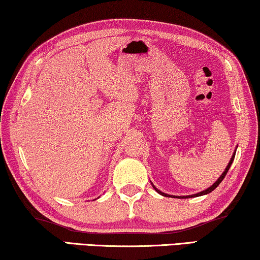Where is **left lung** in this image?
Returning a JSON list of instances; mask_svg holds the SVG:
<instances>
[{
  "label": "left lung",
  "instance_id": "8db88e82",
  "mask_svg": "<svg viewBox=\"0 0 260 260\" xmlns=\"http://www.w3.org/2000/svg\"><path fill=\"white\" fill-rule=\"evenodd\" d=\"M235 155H236V150H235V152H233V155H232V157H231V159H230V161H229V164H228V167L225 168V170H224V172L223 174L220 175V177L219 178H218L216 182H214L211 186L210 187H208V189H205V190H203V191H201V192H198V193H194V194H189V196H171V194H168V193H164V192H161L160 190H158L157 187L153 185V184L151 183V185H152V187L153 189H155L158 193L159 194H161V196H164V197H172V198H192V197H199V196H204V194H208V193H210V192H212V191L216 189V187L219 185V184L221 183V180H223L224 178H225V176H226V174H228V171H229V169H230V167H231V164H232V161H233V159H235Z\"/></svg>",
  "mask_w": 260,
  "mask_h": 260
}]
</instances>
